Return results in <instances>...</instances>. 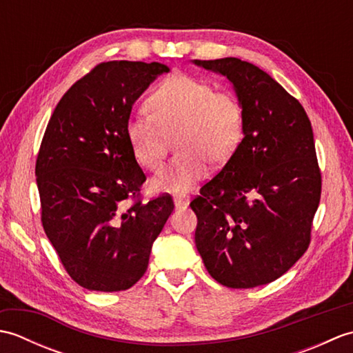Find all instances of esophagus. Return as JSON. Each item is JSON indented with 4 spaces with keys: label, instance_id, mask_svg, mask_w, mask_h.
<instances>
[{
    "label": "esophagus",
    "instance_id": "obj_1",
    "mask_svg": "<svg viewBox=\"0 0 353 353\" xmlns=\"http://www.w3.org/2000/svg\"><path fill=\"white\" fill-rule=\"evenodd\" d=\"M190 197H174V206L176 209H181V208H186L190 206Z\"/></svg>",
    "mask_w": 353,
    "mask_h": 353
}]
</instances>
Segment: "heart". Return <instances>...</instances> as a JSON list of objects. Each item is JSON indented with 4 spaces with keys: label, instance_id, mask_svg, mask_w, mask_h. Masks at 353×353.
I'll list each match as a JSON object with an SVG mask.
<instances>
[{
    "label": "heart",
    "instance_id": "1",
    "mask_svg": "<svg viewBox=\"0 0 353 353\" xmlns=\"http://www.w3.org/2000/svg\"><path fill=\"white\" fill-rule=\"evenodd\" d=\"M153 115H133L127 139L148 170L162 163L174 138L179 154L152 179V188L183 194L208 174V162L226 163L243 139L244 112L236 97L185 74L163 80L147 101Z\"/></svg>",
    "mask_w": 353,
    "mask_h": 353
}]
</instances>
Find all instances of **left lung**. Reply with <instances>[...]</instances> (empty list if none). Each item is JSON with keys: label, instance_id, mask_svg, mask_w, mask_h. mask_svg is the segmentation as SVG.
<instances>
[{"label": "left lung", "instance_id": "obj_1", "mask_svg": "<svg viewBox=\"0 0 353 353\" xmlns=\"http://www.w3.org/2000/svg\"><path fill=\"white\" fill-rule=\"evenodd\" d=\"M224 76L244 112L243 139L191 201L196 245L216 282L253 288L276 281L308 249L321 192L312 127L302 104L253 63L192 61Z\"/></svg>", "mask_w": 353, "mask_h": 353}]
</instances>
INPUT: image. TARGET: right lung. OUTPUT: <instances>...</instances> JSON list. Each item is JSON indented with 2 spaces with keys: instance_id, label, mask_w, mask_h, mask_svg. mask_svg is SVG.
I'll return each instance as SVG.
<instances>
[{
  "instance_id": "add662e5",
  "label": "right lung",
  "mask_w": 353,
  "mask_h": 353,
  "mask_svg": "<svg viewBox=\"0 0 353 353\" xmlns=\"http://www.w3.org/2000/svg\"><path fill=\"white\" fill-rule=\"evenodd\" d=\"M168 71L159 62L100 63L66 91L50 118L36 161L42 226L83 288L112 292L137 283L174 209L170 196L127 205L145 182L127 123L134 101Z\"/></svg>"
}]
</instances>
